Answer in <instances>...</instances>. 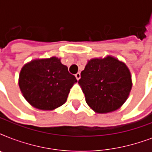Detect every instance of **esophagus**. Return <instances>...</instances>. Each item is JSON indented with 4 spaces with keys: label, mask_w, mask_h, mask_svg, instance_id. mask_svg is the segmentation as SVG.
<instances>
[{
    "label": "esophagus",
    "mask_w": 152,
    "mask_h": 152,
    "mask_svg": "<svg viewBox=\"0 0 152 152\" xmlns=\"http://www.w3.org/2000/svg\"><path fill=\"white\" fill-rule=\"evenodd\" d=\"M75 76H76V80H79L80 79V72L76 73Z\"/></svg>",
    "instance_id": "1"
}]
</instances>
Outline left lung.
<instances>
[{
    "instance_id": "obj_1",
    "label": "left lung",
    "mask_w": 152,
    "mask_h": 152,
    "mask_svg": "<svg viewBox=\"0 0 152 152\" xmlns=\"http://www.w3.org/2000/svg\"><path fill=\"white\" fill-rule=\"evenodd\" d=\"M78 83L86 102L95 113H106L120 108L127 100L132 86L127 65L118 58L106 56L88 61Z\"/></svg>"
}]
</instances>
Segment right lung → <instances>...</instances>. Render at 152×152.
I'll return each instance as SVG.
<instances>
[{
	"instance_id": "right-lung-1",
	"label": "right lung",
	"mask_w": 152,
	"mask_h": 152,
	"mask_svg": "<svg viewBox=\"0 0 152 152\" xmlns=\"http://www.w3.org/2000/svg\"><path fill=\"white\" fill-rule=\"evenodd\" d=\"M76 77L56 57L32 60L19 76V86L30 105L42 110H53L66 102Z\"/></svg>"
}]
</instances>
